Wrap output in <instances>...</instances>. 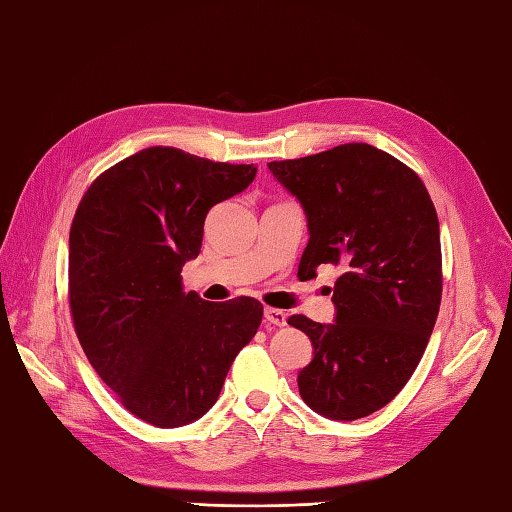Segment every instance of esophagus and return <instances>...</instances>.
<instances>
[{
    "label": "esophagus",
    "mask_w": 512,
    "mask_h": 512,
    "mask_svg": "<svg viewBox=\"0 0 512 512\" xmlns=\"http://www.w3.org/2000/svg\"><path fill=\"white\" fill-rule=\"evenodd\" d=\"M265 322L274 327H285L287 325V314L283 309H274V307H265Z\"/></svg>",
    "instance_id": "34e87169"
}]
</instances>
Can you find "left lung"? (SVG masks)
Here are the masks:
<instances>
[{
	"instance_id": "8db88e82",
	"label": "left lung",
	"mask_w": 512,
	"mask_h": 512,
	"mask_svg": "<svg viewBox=\"0 0 512 512\" xmlns=\"http://www.w3.org/2000/svg\"><path fill=\"white\" fill-rule=\"evenodd\" d=\"M271 174L305 207L309 243L298 276L340 267L336 322L291 316L314 360L298 389L329 420H360L387 406L420 364L442 300L440 221L409 165L369 143L271 161Z\"/></svg>"
}]
</instances>
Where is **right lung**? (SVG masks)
<instances>
[{
  "instance_id": "right-lung-1",
  "label": "right lung",
  "mask_w": 512,
  "mask_h": 512,
  "mask_svg": "<svg viewBox=\"0 0 512 512\" xmlns=\"http://www.w3.org/2000/svg\"><path fill=\"white\" fill-rule=\"evenodd\" d=\"M254 176V165L156 145L99 174L72 218L68 298L83 353L125 409L159 429L212 409L263 320L254 298L207 302L181 285L207 212Z\"/></svg>"
}]
</instances>
